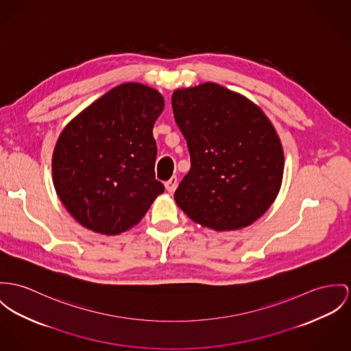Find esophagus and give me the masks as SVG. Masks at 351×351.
I'll return each mask as SVG.
<instances>
[{"instance_id":"obj_1","label":"esophagus","mask_w":351,"mask_h":351,"mask_svg":"<svg viewBox=\"0 0 351 351\" xmlns=\"http://www.w3.org/2000/svg\"><path fill=\"white\" fill-rule=\"evenodd\" d=\"M176 186H178V178L176 176H172L168 182H165V189L168 192H173L176 189Z\"/></svg>"}]
</instances>
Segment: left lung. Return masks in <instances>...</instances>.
Masks as SVG:
<instances>
[{"label": "left lung", "instance_id": "left-lung-1", "mask_svg": "<svg viewBox=\"0 0 351 351\" xmlns=\"http://www.w3.org/2000/svg\"><path fill=\"white\" fill-rule=\"evenodd\" d=\"M172 109L191 158L176 204L216 231L252 224L270 208L283 178V149L270 120L215 82L175 90Z\"/></svg>", "mask_w": 351, "mask_h": 351}]
</instances>
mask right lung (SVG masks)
Returning a JSON list of instances; mask_svg holds the SVG:
<instances>
[{
  "label": "right lung",
  "mask_w": 351,
  "mask_h": 351,
  "mask_svg": "<svg viewBox=\"0 0 351 351\" xmlns=\"http://www.w3.org/2000/svg\"><path fill=\"white\" fill-rule=\"evenodd\" d=\"M162 95L127 82L110 89L61 132L52 160L56 192L84 227L117 235L137 224L164 192L155 179L154 124Z\"/></svg>",
  "instance_id": "obj_1"
}]
</instances>
